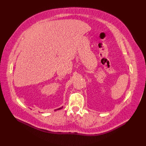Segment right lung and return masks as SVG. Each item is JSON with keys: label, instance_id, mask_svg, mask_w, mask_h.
<instances>
[{"label": "right lung", "instance_id": "add662e5", "mask_svg": "<svg viewBox=\"0 0 146 146\" xmlns=\"http://www.w3.org/2000/svg\"><path fill=\"white\" fill-rule=\"evenodd\" d=\"M62 108H63V107H60V108H58V109H56V110H54V111H56V110H60V109H61Z\"/></svg>", "mask_w": 146, "mask_h": 146}]
</instances>
